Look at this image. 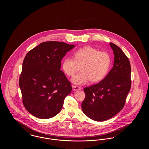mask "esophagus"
<instances>
[{
    "label": "esophagus",
    "mask_w": 149,
    "mask_h": 149,
    "mask_svg": "<svg viewBox=\"0 0 149 149\" xmlns=\"http://www.w3.org/2000/svg\"><path fill=\"white\" fill-rule=\"evenodd\" d=\"M72 89H73V90H74V91H78V90H80V89H81V88H80L79 86H78L72 85Z\"/></svg>",
    "instance_id": "34e87169"
}]
</instances>
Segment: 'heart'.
Wrapping results in <instances>:
<instances>
[{
	"label": "heart",
	"instance_id": "obj_1",
	"mask_svg": "<svg viewBox=\"0 0 149 149\" xmlns=\"http://www.w3.org/2000/svg\"><path fill=\"white\" fill-rule=\"evenodd\" d=\"M111 63L108 52L87 46L78 49L74 53V58H65L62 68L67 75L72 77L78 70V65H81V72L72 78V81L77 85H83L91 80L96 83L102 80L109 71Z\"/></svg>",
	"mask_w": 149,
	"mask_h": 149
}]
</instances>
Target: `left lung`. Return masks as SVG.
<instances>
[{
	"label": "left lung",
	"mask_w": 149,
	"mask_h": 149,
	"mask_svg": "<svg viewBox=\"0 0 149 149\" xmlns=\"http://www.w3.org/2000/svg\"><path fill=\"white\" fill-rule=\"evenodd\" d=\"M113 67L99 83L85 87L81 104L83 113L96 121L110 119L122 109L131 85V68L127 57L113 43Z\"/></svg>",
	"instance_id": "left-lung-1"
}]
</instances>
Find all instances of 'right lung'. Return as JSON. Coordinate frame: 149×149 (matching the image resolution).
I'll return each mask as SVG.
<instances>
[{"mask_svg":"<svg viewBox=\"0 0 149 149\" xmlns=\"http://www.w3.org/2000/svg\"><path fill=\"white\" fill-rule=\"evenodd\" d=\"M74 45L57 41L40 43L24 58L19 86L22 102L36 117L48 119L58 113L72 90L71 83L60 70L61 61Z\"/></svg>","mask_w":149,"mask_h":149,"instance_id":"1","label":"right lung"}]
</instances>
